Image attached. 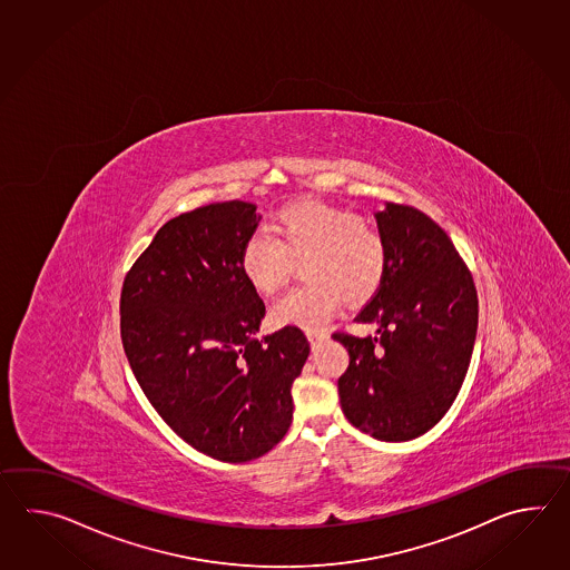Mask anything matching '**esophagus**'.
<instances>
[{"instance_id":"1","label":"esophagus","mask_w":570,"mask_h":570,"mask_svg":"<svg viewBox=\"0 0 570 570\" xmlns=\"http://www.w3.org/2000/svg\"><path fill=\"white\" fill-rule=\"evenodd\" d=\"M305 336L309 338V342H312V344H315L317 340L327 338V334L326 332H324V330H307V332H305Z\"/></svg>"}]
</instances>
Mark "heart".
<instances>
[{"label":"heart","mask_w":570,"mask_h":570,"mask_svg":"<svg viewBox=\"0 0 570 570\" xmlns=\"http://www.w3.org/2000/svg\"><path fill=\"white\" fill-rule=\"evenodd\" d=\"M268 234H253L243 246L244 279L263 295L289 281L302 261L305 281L273 303L277 326L320 327L338 309L342 297L364 302L387 275L389 248L371 219L322 199H299L281 207Z\"/></svg>","instance_id":"obj_1"}]
</instances>
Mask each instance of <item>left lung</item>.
Wrapping results in <instances>:
<instances>
[{
  "instance_id": "8db88e82",
  "label": "left lung",
  "mask_w": 570,
  "mask_h": 570,
  "mask_svg": "<svg viewBox=\"0 0 570 570\" xmlns=\"http://www.w3.org/2000/svg\"><path fill=\"white\" fill-rule=\"evenodd\" d=\"M387 275L356 322L376 336L334 332L351 356L338 379L342 412L385 442L422 436L456 400L473 354L479 299L473 275L449 234L417 207L376 214Z\"/></svg>"
}]
</instances>
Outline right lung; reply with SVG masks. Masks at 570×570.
Masks as SVG:
<instances>
[{
    "label": "right lung",
    "instance_id": "obj_1",
    "mask_svg": "<svg viewBox=\"0 0 570 570\" xmlns=\"http://www.w3.org/2000/svg\"><path fill=\"white\" fill-rule=\"evenodd\" d=\"M255 204L224 202L169 219L126 273L124 352L146 400L189 446L224 462L277 446L309 342L297 326L255 334L265 303L244 279Z\"/></svg>",
    "mask_w": 570,
    "mask_h": 570
}]
</instances>
